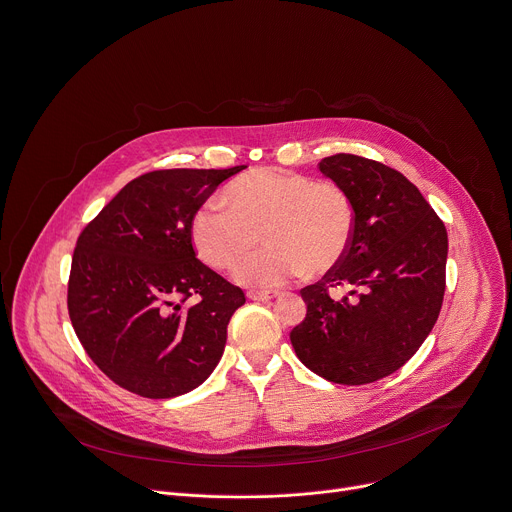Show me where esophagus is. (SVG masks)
I'll use <instances>...</instances> for the list:
<instances>
[{"label":"esophagus","mask_w":512,"mask_h":512,"mask_svg":"<svg viewBox=\"0 0 512 512\" xmlns=\"http://www.w3.org/2000/svg\"><path fill=\"white\" fill-rule=\"evenodd\" d=\"M276 293H266V291H248L250 301H270L274 299Z\"/></svg>","instance_id":"obj_1"}]
</instances>
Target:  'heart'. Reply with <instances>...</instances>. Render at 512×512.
Returning a JSON list of instances; mask_svg holds the SVG:
<instances>
[{
	"instance_id": "heart-1",
	"label": "heart",
	"mask_w": 512,
	"mask_h": 512,
	"mask_svg": "<svg viewBox=\"0 0 512 512\" xmlns=\"http://www.w3.org/2000/svg\"><path fill=\"white\" fill-rule=\"evenodd\" d=\"M227 207L205 203L191 219L197 254L213 268H234L262 231L269 248L247 257L236 278L246 287L287 285L307 268L327 272L354 236V205L331 181L280 168H254L223 191Z\"/></svg>"
}]
</instances>
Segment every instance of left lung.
Listing matches in <instances>:
<instances>
[{
	"label": "left lung",
	"mask_w": 512,
	"mask_h": 512,
	"mask_svg": "<svg viewBox=\"0 0 512 512\" xmlns=\"http://www.w3.org/2000/svg\"><path fill=\"white\" fill-rule=\"evenodd\" d=\"M354 205L346 256L301 291L307 315L291 331L299 360L337 384H368L407 364L433 329L445 291L447 232L399 170L354 154L319 162ZM331 288L354 300L335 302Z\"/></svg>",
	"instance_id": "obj_1"
}]
</instances>
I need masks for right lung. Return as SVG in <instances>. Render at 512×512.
<instances>
[{
	"instance_id": "1",
	"label": "right lung",
	"mask_w": 512,
	"mask_h": 512,
	"mask_svg": "<svg viewBox=\"0 0 512 512\" xmlns=\"http://www.w3.org/2000/svg\"><path fill=\"white\" fill-rule=\"evenodd\" d=\"M242 168L146 173L81 232L69 317L89 358L122 388L173 399L203 384L221 360L227 323L246 297L195 256L191 219Z\"/></svg>"
}]
</instances>
